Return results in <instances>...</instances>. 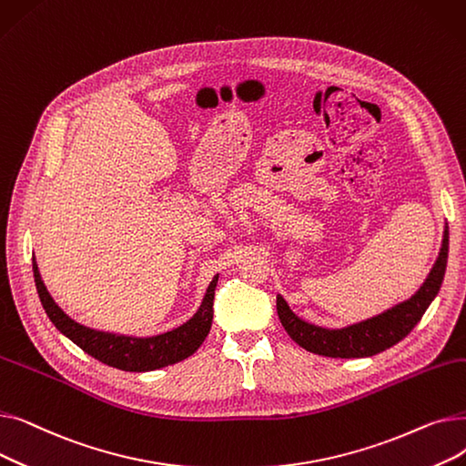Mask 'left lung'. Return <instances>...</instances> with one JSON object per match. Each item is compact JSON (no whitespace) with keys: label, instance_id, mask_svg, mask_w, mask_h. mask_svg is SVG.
Returning a JSON list of instances; mask_svg holds the SVG:
<instances>
[{"label":"left lung","instance_id":"8db88e82","mask_svg":"<svg viewBox=\"0 0 466 466\" xmlns=\"http://www.w3.org/2000/svg\"><path fill=\"white\" fill-rule=\"evenodd\" d=\"M450 232L444 228L442 248L432 266L425 283L415 295L390 309L344 329H323L302 321L299 315L290 311L283 297L278 295V315L287 334L297 341L300 348L315 355L339 357V359H359L372 357L389 348H393L402 338H406L411 329L421 321L423 313L438 295L442 287L446 264H448Z\"/></svg>","mask_w":466,"mask_h":466}]
</instances>
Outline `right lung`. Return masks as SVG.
<instances>
[{"mask_svg":"<svg viewBox=\"0 0 466 466\" xmlns=\"http://www.w3.org/2000/svg\"><path fill=\"white\" fill-rule=\"evenodd\" d=\"M34 279L37 287V295L43 304L45 313L53 325L67 336L73 344H77L85 353L97 359L100 362L113 366V369L125 372H151L164 369L167 364H176L187 357H190L198 350L206 336L209 334L213 321V299L218 276L209 283L202 306L194 313L192 319L183 323L181 327L151 336V338H132L120 336L111 332H100L88 327H83L66 315L60 306L48 295V290L39 276L37 262L32 258Z\"/></svg>","mask_w":466,"mask_h":466,"instance_id":"add662e5","label":"right lung"}]
</instances>
